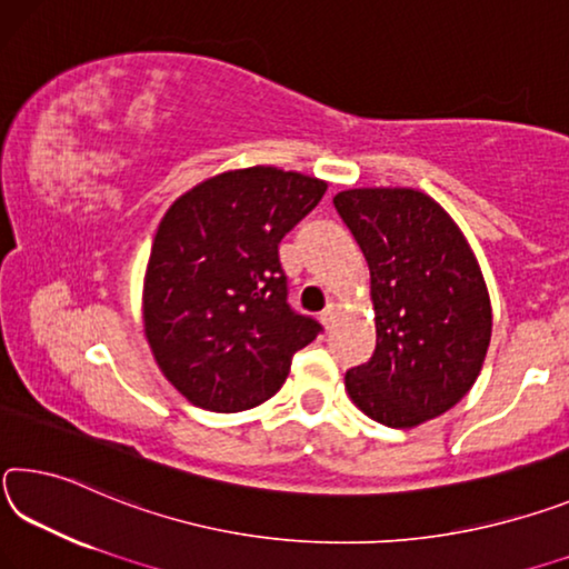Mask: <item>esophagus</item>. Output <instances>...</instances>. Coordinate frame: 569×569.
Here are the masks:
<instances>
[{"label":"esophagus","mask_w":569,"mask_h":569,"mask_svg":"<svg viewBox=\"0 0 569 569\" xmlns=\"http://www.w3.org/2000/svg\"><path fill=\"white\" fill-rule=\"evenodd\" d=\"M320 322L325 325V328H330V325L335 322V305H328L325 310L320 312Z\"/></svg>","instance_id":"esophagus-1"}]
</instances>
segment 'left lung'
Masks as SVG:
<instances>
[{"instance_id": "left-lung-1", "label": "left lung", "mask_w": 569, "mask_h": 569, "mask_svg": "<svg viewBox=\"0 0 569 569\" xmlns=\"http://www.w3.org/2000/svg\"><path fill=\"white\" fill-rule=\"evenodd\" d=\"M370 269L376 350L346 372L362 413L413 428L477 383L491 340V305L456 221L413 189H350L332 199Z\"/></svg>"}]
</instances>
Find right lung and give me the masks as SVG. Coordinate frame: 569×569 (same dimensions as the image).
Instances as JSON below:
<instances>
[{"label": "right lung", "instance_id": "obj_1", "mask_svg": "<svg viewBox=\"0 0 569 569\" xmlns=\"http://www.w3.org/2000/svg\"><path fill=\"white\" fill-rule=\"evenodd\" d=\"M328 183L274 166L193 186L158 223L143 282L148 346L193 406L237 413L264 403L292 356L322 330L287 305L279 241Z\"/></svg>", "mask_w": 569, "mask_h": 569}]
</instances>
